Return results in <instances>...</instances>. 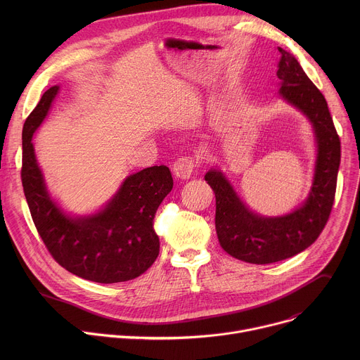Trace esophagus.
Returning a JSON list of instances; mask_svg holds the SVG:
<instances>
[{
    "label": "esophagus",
    "instance_id": "esophagus-1",
    "mask_svg": "<svg viewBox=\"0 0 360 360\" xmlns=\"http://www.w3.org/2000/svg\"><path fill=\"white\" fill-rule=\"evenodd\" d=\"M195 168V160L191 157H181L174 162V174L179 179H188Z\"/></svg>",
    "mask_w": 360,
    "mask_h": 360
}]
</instances>
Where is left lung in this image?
Listing matches in <instances>:
<instances>
[{"instance_id":"1","label":"left lung","mask_w":360,"mask_h":360,"mask_svg":"<svg viewBox=\"0 0 360 360\" xmlns=\"http://www.w3.org/2000/svg\"><path fill=\"white\" fill-rule=\"evenodd\" d=\"M278 49L282 54L276 72L282 81L279 92L309 118L318 143L309 196L292 214L265 218L246 207L222 172L211 169L205 175L217 198L215 228L221 246L233 258L256 265L292 258L318 239L333 207L340 164V139L325 96L297 60L281 46Z\"/></svg>"}]
</instances>
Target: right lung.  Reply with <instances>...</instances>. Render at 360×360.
I'll list each match as a JSON object with an SVG mask.
<instances>
[{
  "instance_id": "obj_1",
  "label": "right lung",
  "mask_w": 360,
  "mask_h": 360,
  "mask_svg": "<svg viewBox=\"0 0 360 360\" xmlns=\"http://www.w3.org/2000/svg\"><path fill=\"white\" fill-rule=\"evenodd\" d=\"M60 86L44 92L22 128L21 181L35 228L51 256L68 272L98 283L142 275L160 253L153 218L174 179L165 165L128 176L104 210L72 218L51 199L31 142Z\"/></svg>"
}]
</instances>
